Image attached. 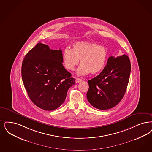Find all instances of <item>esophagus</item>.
Wrapping results in <instances>:
<instances>
[{"mask_svg":"<svg viewBox=\"0 0 152 152\" xmlns=\"http://www.w3.org/2000/svg\"><path fill=\"white\" fill-rule=\"evenodd\" d=\"M81 81H82V80L81 79H79V78H76V80H75L76 83H79L80 82H81Z\"/></svg>","mask_w":152,"mask_h":152,"instance_id":"1","label":"esophagus"}]
</instances>
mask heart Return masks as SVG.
I'll use <instances>...</instances> for the list:
<instances>
[{
  "label": "heart",
  "mask_w": 152,
  "mask_h": 152,
  "mask_svg": "<svg viewBox=\"0 0 152 152\" xmlns=\"http://www.w3.org/2000/svg\"><path fill=\"white\" fill-rule=\"evenodd\" d=\"M107 51L97 43L81 41L74 43L72 48H66L63 51V62L69 71H73L80 61L77 70L79 75H93L100 72L104 67L107 58Z\"/></svg>",
  "instance_id": "heart-1"
}]
</instances>
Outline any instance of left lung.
I'll list each match as a JSON object with an SVG mask.
<instances>
[{"instance_id":"1","label":"left lung","mask_w":152,"mask_h":152,"mask_svg":"<svg viewBox=\"0 0 152 152\" xmlns=\"http://www.w3.org/2000/svg\"><path fill=\"white\" fill-rule=\"evenodd\" d=\"M130 73L131 63L127 55L110 56L102 71L88 81V102L99 110L110 109L115 106L126 93Z\"/></svg>"}]
</instances>
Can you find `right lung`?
<instances>
[{"instance_id": "obj_1", "label": "right lung", "mask_w": 152, "mask_h": 152, "mask_svg": "<svg viewBox=\"0 0 152 152\" xmlns=\"http://www.w3.org/2000/svg\"><path fill=\"white\" fill-rule=\"evenodd\" d=\"M61 50L50 49L38 43L25 56L21 76L31 101L45 110L58 109L64 102L68 89L75 84L63 66Z\"/></svg>"}]
</instances>
